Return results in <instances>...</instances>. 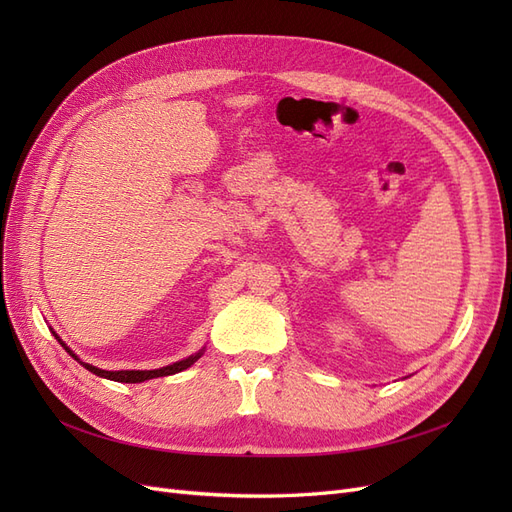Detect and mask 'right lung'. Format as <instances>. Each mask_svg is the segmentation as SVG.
<instances>
[{"mask_svg": "<svg viewBox=\"0 0 512 512\" xmlns=\"http://www.w3.org/2000/svg\"><path fill=\"white\" fill-rule=\"evenodd\" d=\"M51 333L55 335L57 342H59L61 346H64V350L72 356V359L79 361L87 371H91V374H96V376L106 378V380H115V382H128V384H136V382H145V380H151V378H162V376L179 374V371L192 367V365L200 359V356L205 354V348H200L198 352L190 354L188 359H181V361H177V363H173V365H166V367H160V369H121V371H106V369H100V367H96V365H89V363L81 361L79 356H76L64 342H61L59 335H57L53 329H51Z\"/></svg>", "mask_w": 512, "mask_h": 512, "instance_id": "obj_1", "label": "right lung"}]
</instances>
